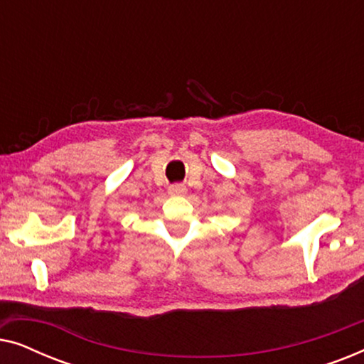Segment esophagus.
<instances>
[{
    "label": "esophagus",
    "mask_w": 364,
    "mask_h": 364,
    "mask_svg": "<svg viewBox=\"0 0 364 364\" xmlns=\"http://www.w3.org/2000/svg\"><path fill=\"white\" fill-rule=\"evenodd\" d=\"M168 193L171 196H186L187 187L183 183H173V186L168 187Z\"/></svg>",
    "instance_id": "34e87169"
}]
</instances>
